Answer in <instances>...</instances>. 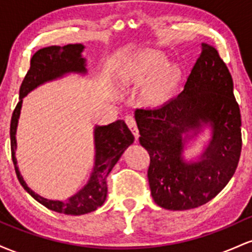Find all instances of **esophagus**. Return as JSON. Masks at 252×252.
Segmentation results:
<instances>
[{
  "label": "esophagus",
  "instance_id": "1",
  "mask_svg": "<svg viewBox=\"0 0 252 252\" xmlns=\"http://www.w3.org/2000/svg\"><path fill=\"white\" fill-rule=\"evenodd\" d=\"M124 121H126V126H129L130 130L132 131V134L136 138L138 137V129H137V126H136V121H135V117L131 116V115H128V116L124 117Z\"/></svg>",
  "mask_w": 252,
  "mask_h": 252
}]
</instances>
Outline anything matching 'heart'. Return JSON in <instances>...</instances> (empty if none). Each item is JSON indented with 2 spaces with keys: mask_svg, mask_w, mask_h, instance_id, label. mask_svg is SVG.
<instances>
[{
  "mask_svg": "<svg viewBox=\"0 0 252 252\" xmlns=\"http://www.w3.org/2000/svg\"><path fill=\"white\" fill-rule=\"evenodd\" d=\"M154 75L146 89V97L152 103H163L175 92L182 71L175 63L167 65V58L162 54L149 53L132 58L120 72L124 82H144Z\"/></svg>",
  "mask_w": 252,
  "mask_h": 252,
  "instance_id": "obj_1",
  "label": "heart"
}]
</instances>
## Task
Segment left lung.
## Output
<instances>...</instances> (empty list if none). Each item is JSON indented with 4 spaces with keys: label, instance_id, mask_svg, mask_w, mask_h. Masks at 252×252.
Here are the masks:
<instances>
[{
    "label": "left lung",
    "instance_id": "left-lung-1",
    "mask_svg": "<svg viewBox=\"0 0 252 252\" xmlns=\"http://www.w3.org/2000/svg\"><path fill=\"white\" fill-rule=\"evenodd\" d=\"M140 143L150 158L148 181L154 201L166 210H190L206 204L235 174L242 150L241 112L233 82L218 51L207 43L185 84L184 91L160 108L137 109ZM204 124L213 140L198 163L182 158V135Z\"/></svg>",
    "mask_w": 252,
    "mask_h": 252
}]
</instances>
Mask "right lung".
<instances>
[{
	"label": "right lung",
	"mask_w": 252,
	"mask_h": 252,
	"mask_svg": "<svg viewBox=\"0 0 252 252\" xmlns=\"http://www.w3.org/2000/svg\"><path fill=\"white\" fill-rule=\"evenodd\" d=\"M84 46L80 43L66 46H50L41 48L32 57L31 67L26 74L24 82L20 88V98L16 108L14 109L10 122V149L11 158L19 179L20 184L30 194L47 207L48 210L56 211L58 213L71 216H80L92 212L102 206L106 199L108 187H106V176L114 168L118 158L123 152L134 142V135L131 134L124 121L116 122L104 126H96L94 129V143H96V161L91 178L85 187L80 189L76 195L71 196L65 201L48 200L42 196L35 194L27 186L24 178L20 174L16 164V126L19 122L20 111H21L22 98L28 92L41 85L48 80L63 77L68 72L85 73V59L82 58Z\"/></svg>",
	"instance_id": "1"
}]
</instances>
